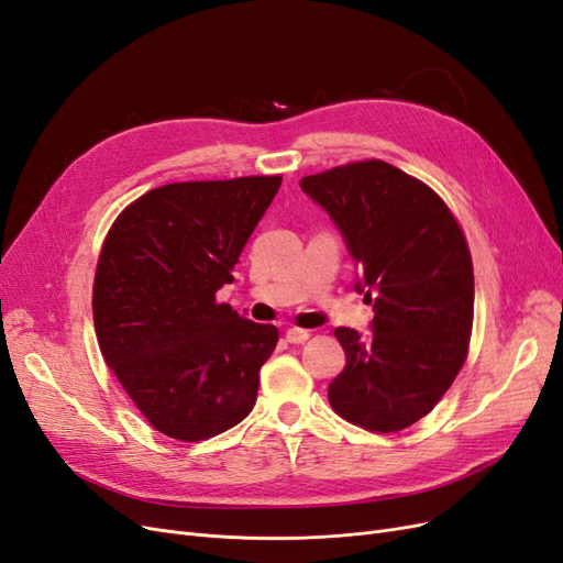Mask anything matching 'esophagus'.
Listing matches in <instances>:
<instances>
[{
  "instance_id": "1",
  "label": "esophagus",
  "mask_w": 563,
  "mask_h": 563,
  "mask_svg": "<svg viewBox=\"0 0 563 563\" xmlns=\"http://www.w3.org/2000/svg\"><path fill=\"white\" fill-rule=\"evenodd\" d=\"M308 338H310V331H305V329H288L286 331V340L294 345H302Z\"/></svg>"
}]
</instances>
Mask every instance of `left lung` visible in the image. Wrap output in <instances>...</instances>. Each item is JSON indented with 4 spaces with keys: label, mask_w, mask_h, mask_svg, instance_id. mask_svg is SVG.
I'll list each match as a JSON object with an SVG mask.
<instances>
[{
    "label": "left lung",
    "mask_w": 563,
    "mask_h": 563,
    "mask_svg": "<svg viewBox=\"0 0 563 563\" xmlns=\"http://www.w3.org/2000/svg\"><path fill=\"white\" fill-rule=\"evenodd\" d=\"M300 187L343 234L354 288L373 302L371 335L335 329L345 368L329 401L360 428L399 432L432 411L467 356L474 272L463 230L428 185L378 159Z\"/></svg>",
    "instance_id": "obj_1"
}]
</instances>
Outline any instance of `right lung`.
<instances>
[{
  "label": "right lung",
  "instance_id": "add662e5",
  "mask_svg": "<svg viewBox=\"0 0 563 563\" xmlns=\"http://www.w3.org/2000/svg\"><path fill=\"white\" fill-rule=\"evenodd\" d=\"M279 176L172 183L114 220L98 258L100 352L162 434L201 441L242 422L279 331L218 305Z\"/></svg>",
  "mask_w": 563,
  "mask_h": 563
}]
</instances>
